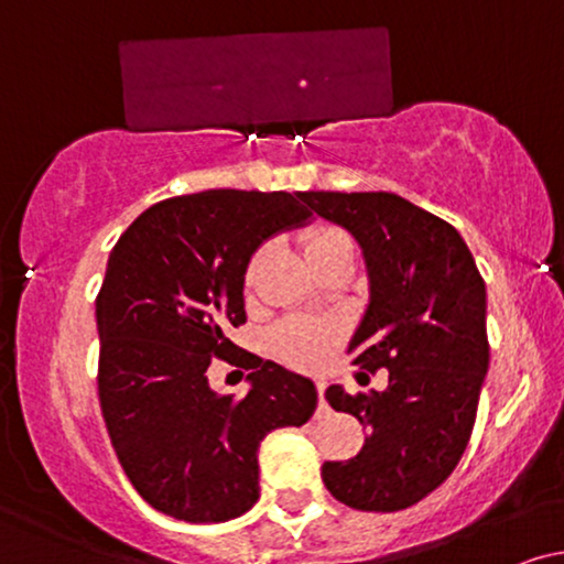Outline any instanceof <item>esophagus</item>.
<instances>
[{"label":"esophagus","mask_w":564,"mask_h":564,"mask_svg":"<svg viewBox=\"0 0 564 564\" xmlns=\"http://www.w3.org/2000/svg\"><path fill=\"white\" fill-rule=\"evenodd\" d=\"M318 398H321L318 416H323V413H328V403H326V381H318Z\"/></svg>","instance_id":"34e87169"}]
</instances>
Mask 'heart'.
<instances>
[{"mask_svg":"<svg viewBox=\"0 0 564 564\" xmlns=\"http://www.w3.org/2000/svg\"><path fill=\"white\" fill-rule=\"evenodd\" d=\"M341 246H349L347 236L336 228H318L313 230L307 241V260H315V257L326 254V251L341 249ZM262 254H257L249 264V278H254L257 268H260ZM334 328L328 326L326 321L318 318H289L283 321L281 326L273 328L270 334V347L281 360L296 366V368H318L326 355L332 352L334 347Z\"/></svg>","mask_w":564,"mask_h":564,"instance_id":"1","label":"heart"}]
</instances>
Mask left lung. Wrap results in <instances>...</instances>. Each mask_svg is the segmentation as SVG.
<instances>
[{
  "instance_id": "obj_1",
  "label": "left lung",
  "mask_w": 564,
  "mask_h": 564,
  "mask_svg": "<svg viewBox=\"0 0 564 564\" xmlns=\"http://www.w3.org/2000/svg\"><path fill=\"white\" fill-rule=\"evenodd\" d=\"M304 204L364 251L368 304L347 352L358 377L390 371L384 392L326 390L368 437L349 462L323 464V482L352 509H408L467 451L490 364L485 281L453 225L394 193L307 191Z\"/></svg>"
}]
</instances>
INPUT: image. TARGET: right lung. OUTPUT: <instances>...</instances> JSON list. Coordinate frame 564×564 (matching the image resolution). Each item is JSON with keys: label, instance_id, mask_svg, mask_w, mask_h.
I'll list each match as a JSON object with an SVG mask.
<instances>
[{"label": "right lung", "instance_id": "add662e5", "mask_svg": "<svg viewBox=\"0 0 564 564\" xmlns=\"http://www.w3.org/2000/svg\"><path fill=\"white\" fill-rule=\"evenodd\" d=\"M310 219L304 193L204 191L153 204L116 241L95 302L97 392L129 482L161 514L241 517L260 498L262 440L315 413L313 381L228 339L254 251ZM212 357L250 368L243 399L210 390Z\"/></svg>", "mask_w": 564, "mask_h": 564}]
</instances>
